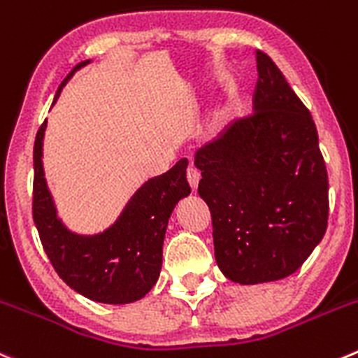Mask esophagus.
I'll return each instance as SVG.
<instances>
[{
    "mask_svg": "<svg viewBox=\"0 0 358 358\" xmlns=\"http://www.w3.org/2000/svg\"><path fill=\"white\" fill-rule=\"evenodd\" d=\"M187 180H189V185L190 189L196 190L197 185H199V180H201V173L197 171L194 166H190L189 169H187Z\"/></svg>",
    "mask_w": 358,
    "mask_h": 358,
    "instance_id": "esophagus-1",
    "label": "esophagus"
}]
</instances>
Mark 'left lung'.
I'll return each mask as SVG.
<instances>
[{"instance_id": "8db88e82", "label": "left lung", "mask_w": 358, "mask_h": 358, "mask_svg": "<svg viewBox=\"0 0 358 358\" xmlns=\"http://www.w3.org/2000/svg\"><path fill=\"white\" fill-rule=\"evenodd\" d=\"M253 113L201 147L197 192L213 224L215 259L231 282H276L322 241L329 180L311 113L271 57L257 50Z\"/></svg>"}]
</instances>
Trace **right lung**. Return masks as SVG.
<instances>
[{
  "label": "right lung",
  "mask_w": 358,
  "mask_h": 358,
  "mask_svg": "<svg viewBox=\"0 0 358 358\" xmlns=\"http://www.w3.org/2000/svg\"><path fill=\"white\" fill-rule=\"evenodd\" d=\"M71 69L55 92L73 73ZM52 103V105H54ZM47 120L36 133L33 150V220L45 253L62 282L87 299L105 304H127L141 299L155 285L162 266V243L173 208L190 194L187 159H180L168 173L150 178L134 192L115 224L94 236L75 234L57 218L45 182L41 148Z\"/></svg>",
  "instance_id": "add662e5"
}]
</instances>
